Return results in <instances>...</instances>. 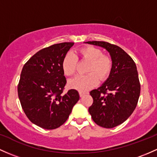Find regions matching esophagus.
I'll return each mask as SVG.
<instances>
[{"instance_id":"obj_1","label":"esophagus","mask_w":157,"mask_h":157,"mask_svg":"<svg viewBox=\"0 0 157 157\" xmlns=\"http://www.w3.org/2000/svg\"><path fill=\"white\" fill-rule=\"evenodd\" d=\"M79 94H80V97H82V96L85 95L86 92H79Z\"/></svg>"}]
</instances>
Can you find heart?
<instances>
[{
    "label": "heart",
    "mask_w": 157,
    "mask_h": 157,
    "mask_svg": "<svg viewBox=\"0 0 157 157\" xmlns=\"http://www.w3.org/2000/svg\"><path fill=\"white\" fill-rule=\"evenodd\" d=\"M77 56L82 59L89 62L87 72L88 75H77L68 81L70 88L86 92L94 87L98 82V76L101 80H104L109 75L112 69V59L109 56H105L103 51L99 48L87 46L79 50L77 54L68 53L63 60V70L65 75H75L77 63ZM98 76L97 77V76Z\"/></svg>",
    "instance_id": "heart-1"
}]
</instances>
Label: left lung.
Instances as JSON below:
<instances>
[{
    "instance_id": "1",
    "label": "left lung",
    "mask_w": 157,
    "mask_h": 157,
    "mask_svg": "<svg viewBox=\"0 0 157 157\" xmlns=\"http://www.w3.org/2000/svg\"><path fill=\"white\" fill-rule=\"evenodd\" d=\"M106 49L111 57L109 77L98 89L91 91L93 104L89 108L92 120L104 128H113L133 113L140 95L136 65L118 46L106 42H86Z\"/></svg>"
}]
</instances>
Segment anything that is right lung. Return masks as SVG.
I'll use <instances>...</instances> for the list:
<instances>
[{
  "mask_svg": "<svg viewBox=\"0 0 157 157\" xmlns=\"http://www.w3.org/2000/svg\"><path fill=\"white\" fill-rule=\"evenodd\" d=\"M73 45L63 42L40 50L22 68L18 86L22 109L32 123L45 130L63 125L80 99L75 89L63 94L66 79L62 64Z\"/></svg>",
  "mask_w": 157,
  "mask_h": 157,
  "instance_id": "add662e5",
  "label": "right lung"
}]
</instances>
